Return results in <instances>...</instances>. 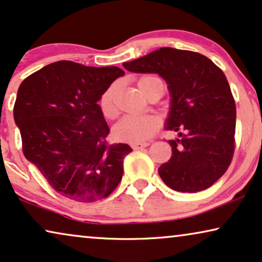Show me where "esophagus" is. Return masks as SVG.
Segmentation results:
<instances>
[{"mask_svg": "<svg viewBox=\"0 0 262 262\" xmlns=\"http://www.w3.org/2000/svg\"><path fill=\"white\" fill-rule=\"evenodd\" d=\"M148 145H149L148 142H133L130 146L133 149H140L142 147H146V146H148Z\"/></svg>", "mask_w": 262, "mask_h": 262, "instance_id": "obj_1", "label": "esophagus"}]
</instances>
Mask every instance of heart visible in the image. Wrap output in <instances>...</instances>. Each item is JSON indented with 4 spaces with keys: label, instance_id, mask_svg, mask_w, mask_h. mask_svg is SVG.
<instances>
[{
    "label": "heart",
    "instance_id": "obj_1",
    "mask_svg": "<svg viewBox=\"0 0 262 262\" xmlns=\"http://www.w3.org/2000/svg\"><path fill=\"white\" fill-rule=\"evenodd\" d=\"M155 80H159L155 76H146L139 81V89L146 96L148 85ZM115 92L116 85H111L105 90L100 97V107L104 116L113 118L116 116L117 109L115 105ZM160 121L155 115H127L115 124L113 129L114 137L118 141L127 142H141L147 140L156 134L159 129Z\"/></svg>",
    "mask_w": 262,
    "mask_h": 262
}]
</instances>
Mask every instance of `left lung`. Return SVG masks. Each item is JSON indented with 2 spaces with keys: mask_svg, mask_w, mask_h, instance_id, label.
I'll use <instances>...</instances> for the list:
<instances>
[{
  "mask_svg": "<svg viewBox=\"0 0 262 262\" xmlns=\"http://www.w3.org/2000/svg\"><path fill=\"white\" fill-rule=\"evenodd\" d=\"M123 67L158 74L167 83L165 129L179 132L180 139L167 141L172 155L158 169L163 182L181 193L210 188L228 170L235 149L236 105L222 69L206 56L175 48H160Z\"/></svg>",
  "mask_w": 262,
  "mask_h": 262,
  "instance_id": "8db88e82",
  "label": "left lung"
}]
</instances>
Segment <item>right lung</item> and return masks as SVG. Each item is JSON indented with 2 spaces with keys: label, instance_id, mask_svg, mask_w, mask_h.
Wrapping results in <instances>:
<instances>
[{
  "label": "right lung",
  "instance_id": "right-lung-1",
  "mask_svg": "<svg viewBox=\"0 0 262 262\" xmlns=\"http://www.w3.org/2000/svg\"><path fill=\"white\" fill-rule=\"evenodd\" d=\"M124 72L72 61L45 66L24 80L14 121L26 159L54 189L79 202L109 196L121 182L127 144H109L110 129L98 105Z\"/></svg>",
  "mask_w": 262,
  "mask_h": 262
}]
</instances>
